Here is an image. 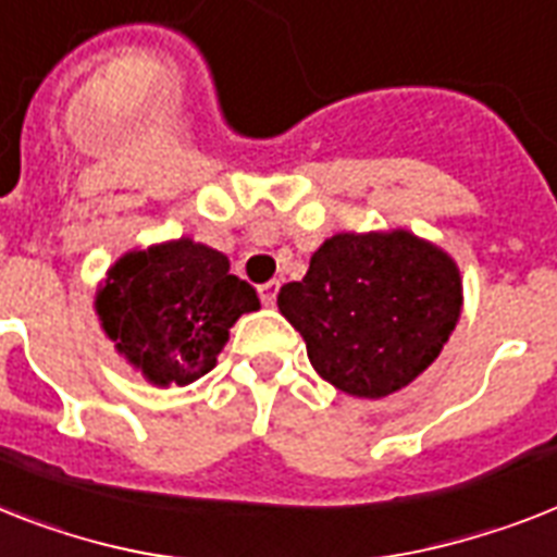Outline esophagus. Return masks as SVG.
I'll list each match as a JSON object with an SVG mask.
<instances>
[{
  "mask_svg": "<svg viewBox=\"0 0 557 557\" xmlns=\"http://www.w3.org/2000/svg\"><path fill=\"white\" fill-rule=\"evenodd\" d=\"M257 292H260V300H263V306H274V300H277V292H280V283L277 280H271V283L260 286Z\"/></svg>",
  "mask_w": 557,
  "mask_h": 557,
  "instance_id": "34e87169",
  "label": "esophagus"
}]
</instances>
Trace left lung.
Returning <instances> with one entry per match:
<instances>
[{
  "label": "left lung",
  "instance_id": "obj_1",
  "mask_svg": "<svg viewBox=\"0 0 557 557\" xmlns=\"http://www.w3.org/2000/svg\"><path fill=\"white\" fill-rule=\"evenodd\" d=\"M277 306L323 381L381 400L435 363L460 320L463 280L449 251L406 228L341 232Z\"/></svg>",
  "mask_w": 557,
  "mask_h": 557
}]
</instances>
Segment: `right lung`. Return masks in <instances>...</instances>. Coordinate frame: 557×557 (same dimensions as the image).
<instances>
[{
  "label": "right lung",
  "instance_id": "obj_1",
  "mask_svg": "<svg viewBox=\"0 0 557 557\" xmlns=\"http://www.w3.org/2000/svg\"><path fill=\"white\" fill-rule=\"evenodd\" d=\"M228 269L223 251L191 237L131 248L97 286L99 325L151 386H188L214 369L228 329L260 309Z\"/></svg>",
  "mask_w": 557,
  "mask_h": 557
}]
</instances>
